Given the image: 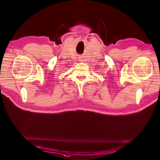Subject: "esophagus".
<instances>
[{"label":"esophagus","mask_w":160,"mask_h":160,"mask_svg":"<svg viewBox=\"0 0 160 160\" xmlns=\"http://www.w3.org/2000/svg\"><path fill=\"white\" fill-rule=\"evenodd\" d=\"M79 61L80 62H83L84 60L82 58V57H80V59H79Z\"/></svg>","instance_id":"esophagus-1"}]
</instances>
